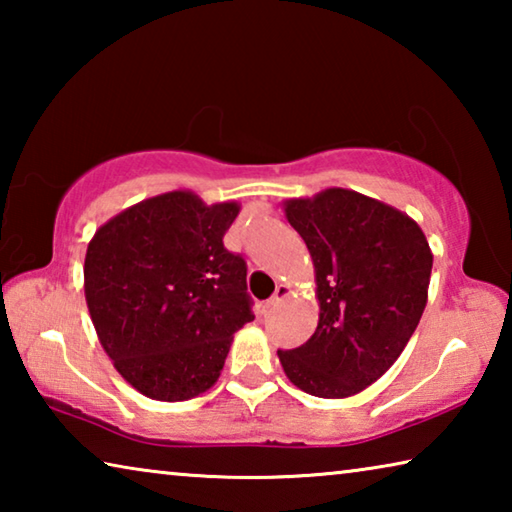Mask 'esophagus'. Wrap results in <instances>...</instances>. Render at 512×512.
I'll return each instance as SVG.
<instances>
[{
    "instance_id": "34e87169",
    "label": "esophagus",
    "mask_w": 512,
    "mask_h": 512,
    "mask_svg": "<svg viewBox=\"0 0 512 512\" xmlns=\"http://www.w3.org/2000/svg\"><path fill=\"white\" fill-rule=\"evenodd\" d=\"M289 293H291V289L287 287V284H277V289H275L273 296L266 300V309H273L275 305H280V302H282L284 298H287Z\"/></svg>"
}]
</instances>
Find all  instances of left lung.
<instances>
[{
    "label": "left lung",
    "instance_id": "1",
    "mask_svg": "<svg viewBox=\"0 0 512 512\" xmlns=\"http://www.w3.org/2000/svg\"><path fill=\"white\" fill-rule=\"evenodd\" d=\"M316 268L318 327L277 350L291 384L327 400L361 393L400 357L427 305L433 255L395 207L332 187L284 203Z\"/></svg>",
    "mask_w": 512,
    "mask_h": 512
}]
</instances>
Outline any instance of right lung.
Here are the masks:
<instances>
[{
  "label": "right lung",
  "instance_id": "right-lung-1",
  "mask_svg": "<svg viewBox=\"0 0 512 512\" xmlns=\"http://www.w3.org/2000/svg\"><path fill=\"white\" fill-rule=\"evenodd\" d=\"M237 203L169 192L94 232L85 300L115 368L142 395L183 402L219 379L232 334L253 320L246 262L223 246Z\"/></svg>",
  "mask_w": 512,
  "mask_h": 512
}]
</instances>
